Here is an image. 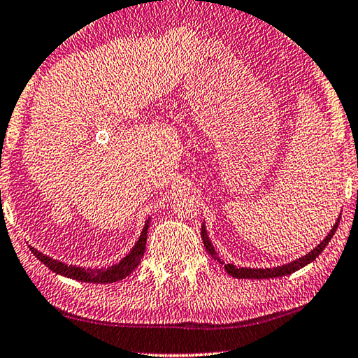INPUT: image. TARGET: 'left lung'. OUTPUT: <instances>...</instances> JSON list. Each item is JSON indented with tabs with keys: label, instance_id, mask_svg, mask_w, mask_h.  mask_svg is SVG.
I'll list each match as a JSON object with an SVG mask.
<instances>
[{
	"label": "left lung",
	"instance_id": "8db88e82",
	"mask_svg": "<svg viewBox=\"0 0 358 358\" xmlns=\"http://www.w3.org/2000/svg\"><path fill=\"white\" fill-rule=\"evenodd\" d=\"M341 218V217H339ZM339 218L338 222L334 223L331 231L328 233V236L323 239L322 243L318 244V246L310 250V252L303 255V257H299L294 262H289V264H285V265H280V266H273V268H248V266H236L233 264H227L225 265V270L227 273H230L233 278H250V280H265V278H278V276H286V275H291L297 271L299 268H302V266L308 265L310 262H313L320 254L323 252V249L328 246V243L331 241L333 234L336 233V228L339 225ZM201 236H202V241H204V248L207 249V252L212 255V259H215L218 264H223L220 257L217 255V250L215 248L212 246L209 236H207V231H206V225H202L201 228Z\"/></svg>",
	"mask_w": 358,
	"mask_h": 358
}]
</instances>
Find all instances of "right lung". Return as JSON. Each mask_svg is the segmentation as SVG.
<instances>
[{
	"instance_id": "1",
	"label": "right lung",
	"mask_w": 358,
	"mask_h": 358,
	"mask_svg": "<svg viewBox=\"0 0 358 358\" xmlns=\"http://www.w3.org/2000/svg\"><path fill=\"white\" fill-rule=\"evenodd\" d=\"M148 228H149V218L143 227V231L138 238V241L133 249L128 252L124 259L120 260L119 264L108 266V268H83V266H76V265H67L59 260H55L48 255L41 254L40 250L35 248H30L31 252L36 259L40 260L41 264H45L51 271H55L56 275L67 276V278L83 281V282H99V285H104V282H115L124 280L125 276L131 273L133 270L136 268L141 262L143 254H145L146 249V241H148Z\"/></svg>"
}]
</instances>
